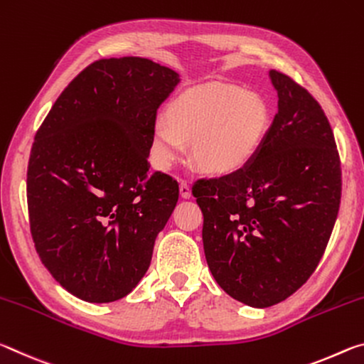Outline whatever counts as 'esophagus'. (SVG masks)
<instances>
[{
    "mask_svg": "<svg viewBox=\"0 0 364 364\" xmlns=\"http://www.w3.org/2000/svg\"><path fill=\"white\" fill-rule=\"evenodd\" d=\"M178 192H181L182 198H190V196H192V190H190V186L183 181L178 183Z\"/></svg>",
    "mask_w": 364,
    "mask_h": 364,
    "instance_id": "obj_1",
    "label": "esophagus"
}]
</instances>
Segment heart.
I'll return each instance as SVG.
<instances>
[{
  "instance_id": "b5f03b06",
  "label": "heart",
  "mask_w": 364,
  "mask_h": 364,
  "mask_svg": "<svg viewBox=\"0 0 364 364\" xmlns=\"http://www.w3.org/2000/svg\"><path fill=\"white\" fill-rule=\"evenodd\" d=\"M151 132V163L168 171L192 146L196 168L210 176L245 169L264 145L271 116L263 98L235 87H205L182 93Z\"/></svg>"
}]
</instances>
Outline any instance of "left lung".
<instances>
[{
  "label": "left lung",
  "mask_w": 364,
  "mask_h": 364,
  "mask_svg": "<svg viewBox=\"0 0 364 364\" xmlns=\"http://www.w3.org/2000/svg\"><path fill=\"white\" fill-rule=\"evenodd\" d=\"M277 114L258 156L232 176L198 181L203 248L232 299L267 308L316 269L342 195L341 158L323 108L289 75L269 70Z\"/></svg>",
  "instance_id": "obj_1"
}]
</instances>
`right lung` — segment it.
<instances>
[{"instance_id":"right-lung-1","label":"right lung","mask_w":364,"mask_h":364,"mask_svg":"<svg viewBox=\"0 0 364 364\" xmlns=\"http://www.w3.org/2000/svg\"><path fill=\"white\" fill-rule=\"evenodd\" d=\"M181 82L151 59H100L64 88L32 145L31 232L41 263L90 303L130 294L151 263L178 183L150 174L156 111Z\"/></svg>"}]
</instances>
